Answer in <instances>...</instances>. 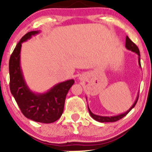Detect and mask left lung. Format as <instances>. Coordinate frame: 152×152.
Returning <instances> with one entry per match:
<instances>
[{
	"mask_svg": "<svg viewBox=\"0 0 152 152\" xmlns=\"http://www.w3.org/2000/svg\"><path fill=\"white\" fill-rule=\"evenodd\" d=\"M126 49L131 50V51L134 52V53H136L138 55V61H139V66L141 67V62H140V52H139V48L137 46V45L135 44L134 42H132V41L130 40V38L128 37V36H126ZM138 99H139V94H138L137 95V99H136V101L134 102V104L132 106V107L130 108L129 109L127 110L125 113H123V114H118V115H116V116H99V115H96V114H94L91 111V110L89 109V107H88V112H89V114L91 115V116L92 118H94V119H95L96 121H99V122H114V121H118V120L121 119L123 117H124L125 116H126V114H129V112L132 110L133 108L135 106L136 104H137V102L138 101Z\"/></svg>",
	"mask_w": 152,
	"mask_h": 152,
	"instance_id": "1",
	"label": "left lung"
}]
</instances>
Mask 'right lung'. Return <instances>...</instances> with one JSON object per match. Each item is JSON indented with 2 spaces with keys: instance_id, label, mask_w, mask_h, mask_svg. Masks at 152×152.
Listing matches in <instances>:
<instances>
[{
  "instance_id": "right-lung-1",
  "label": "right lung",
  "mask_w": 152,
  "mask_h": 152,
  "mask_svg": "<svg viewBox=\"0 0 152 152\" xmlns=\"http://www.w3.org/2000/svg\"><path fill=\"white\" fill-rule=\"evenodd\" d=\"M39 31L27 33L13 50L9 60L10 90L23 114L36 122L50 124L61 116L66 96L74 83V79L61 82L46 93H34L24 79L20 67V49L23 42L39 34Z\"/></svg>"
}]
</instances>
